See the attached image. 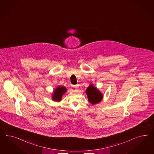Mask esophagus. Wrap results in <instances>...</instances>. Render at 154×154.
<instances>
[{
  "label": "esophagus",
  "mask_w": 154,
  "mask_h": 154,
  "mask_svg": "<svg viewBox=\"0 0 154 154\" xmlns=\"http://www.w3.org/2000/svg\"><path fill=\"white\" fill-rule=\"evenodd\" d=\"M73 86H74V88H75V89H77V88H78V85H74Z\"/></svg>",
  "instance_id": "1"
}]
</instances>
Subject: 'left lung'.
I'll return each mask as SVG.
<instances>
[{
    "mask_svg": "<svg viewBox=\"0 0 154 154\" xmlns=\"http://www.w3.org/2000/svg\"><path fill=\"white\" fill-rule=\"evenodd\" d=\"M88 100L92 105L98 104L103 99V95L98 88L95 87L92 83L86 90Z\"/></svg>",
    "mask_w": 154,
    "mask_h": 154,
    "instance_id": "left-lung-1",
    "label": "left lung"
}]
</instances>
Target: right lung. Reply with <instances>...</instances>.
Returning a JSON list of instances; mask_svg holds the SVG:
<instances>
[{
	"label": "right lung",
	"instance_id": "1",
	"mask_svg": "<svg viewBox=\"0 0 154 154\" xmlns=\"http://www.w3.org/2000/svg\"><path fill=\"white\" fill-rule=\"evenodd\" d=\"M66 92V88L62 86H59L55 88L51 95V99L54 101L59 102L62 100V96Z\"/></svg>",
	"mask_w": 154,
	"mask_h": 154
}]
</instances>
